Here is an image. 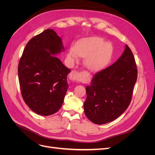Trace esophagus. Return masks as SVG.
I'll return each mask as SVG.
<instances>
[{
  "mask_svg": "<svg viewBox=\"0 0 155 155\" xmlns=\"http://www.w3.org/2000/svg\"><path fill=\"white\" fill-rule=\"evenodd\" d=\"M86 75H87V73H83V72H79L76 70H72V71L69 74V79L72 81H77L79 78H87Z\"/></svg>",
  "mask_w": 155,
  "mask_h": 155,
  "instance_id": "34e87169",
  "label": "esophagus"
}]
</instances>
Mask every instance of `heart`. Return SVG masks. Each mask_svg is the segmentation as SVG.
Segmentation results:
<instances>
[{
	"instance_id": "1",
	"label": "heart",
	"mask_w": 155,
	"mask_h": 155,
	"mask_svg": "<svg viewBox=\"0 0 155 155\" xmlns=\"http://www.w3.org/2000/svg\"><path fill=\"white\" fill-rule=\"evenodd\" d=\"M112 46L101 37H89L78 41L74 49H70L67 57L70 62L78 59V55L85 57L86 66L91 70H97L104 67L111 57Z\"/></svg>"
}]
</instances>
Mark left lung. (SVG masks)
Instances as JSON below:
<instances>
[{
	"label": "left lung",
	"mask_w": 155,
	"mask_h": 155,
	"mask_svg": "<svg viewBox=\"0 0 155 155\" xmlns=\"http://www.w3.org/2000/svg\"><path fill=\"white\" fill-rule=\"evenodd\" d=\"M137 67L132 51L127 45L121 57L97 72L86 87L85 114L98 125L116 120L127 109L137 79Z\"/></svg>",
	"instance_id": "obj_1"
}]
</instances>
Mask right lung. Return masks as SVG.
Masks as SVG:
<instances>
[{"instance_id":"1","label":"right lung","mask_w":155,"mask_h":155,"mask_svg":"<svg viewBox=\"0 0 155 155\" xmlns=\"http://www.w3.org/2000/svg\"><path fill=\"white\" fill-rule=\"evenodd\" d=\"M61 37L47 29L31 39L18 66L22 96L36 114L51 115L58 112L68 88L67 68L54 55L64 51Z\"/></svg>"}]
</instances>
